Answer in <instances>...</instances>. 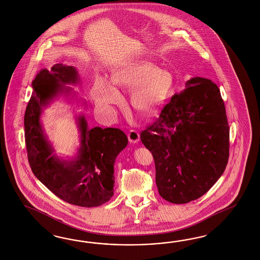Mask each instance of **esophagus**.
I'll return each mask as SVG.
<instances>
[{
    "label": "esophagus",
    "instance_id": "obj_1",
    "mask_svg": "<svg viewBox=\"0 0 260 260\" xmlns=\"http://www.w3.org/2000/svg\"><path fill=\"white\" fill-rule=\"evenodd\" d=\"M127 138H128V140L131 143H137V142H139L140 140V135L139 134L136 132V131H134V129H132V131H129V133L127 134Z\"/></svg>",
    "mask_w": 260,
    "mask_h": 260
}]
</instances>
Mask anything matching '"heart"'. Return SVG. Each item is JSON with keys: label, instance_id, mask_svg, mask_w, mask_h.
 <instances>
[{"label": "heart", "instance_id": "b5f03b06", "mask_svg": "<svg viewBox=\"0 0 260 260\" xmlns=\"http://www.w3.org/2000/svg\"><path fill=\"white\" fill-rule=\"evenodd\" d=\"M111 81L117 87L134 88V108L146 115L157 111L173 86V76L170 71L161 70L157 64L146 60L120 66L112 72ZM91 97L96 107L106 113H111L113 107L122 102L118 90L104 78L95 81Z\"/></svg>", "mask_w": 260, "mask_h": 260}]
</instances>
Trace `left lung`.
Wrapping results in <instances>:
<instances>
[{
    "instance_id": "8db88e82",
    "label": "left lung",
    "mask_w": 260,
    "mask_h": 260,
    "mask_svg": "<svg viewBox=\"0 0 260 260\" xmlns=\"http://www.w3.org/2000/svg\"><path fill=\"white\" fill-rule=\"evenodd\" d=\"M230 128L218 87L193 77L141 133L155 163L159 194L173 204L202 197L224 173Z\"/></svg>"
}]
</instances>
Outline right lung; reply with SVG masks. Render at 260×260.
I'll return each instance as SVG.
<instances>
[{
	"label": "right lung",
	"instance_id": "add662e5",
	"mask_svg": "<svg viewBox=\"0 0 260 260\" xmlns=\"http://www.w3.org/2000/svg\"><path fill=\"white\" fill-rule=\"evenodd\" d=\"M79 81L77 70L63 63L40 71L32 81L33 91L24 113V138L32 173L40 181L63 201L91 208L113 196L114 163L126 148L127 137L114 127L88 128L84 114H79L75 117L80 133L77 155L66 160L54 154L41 122L42 112L61 95L74 98L75 92L67 85Z\"/></svg>",
	"mask_w": 260,
	"mask_h": 260
}]
</instances>
